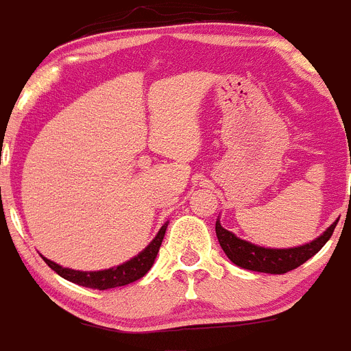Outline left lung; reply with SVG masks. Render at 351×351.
<instances>
[{
	"mask_svg": "<svg viewBox=\"0 0 351 351\" xmlns=\"http://www.w3.org/2000/svg\"><path fill=\"white\" fill-rule=\"evenodd\" d=\"M336 225L337 221L332 223L320 237L311 241L309 244L288 247V250H271V247L255 246L247 241L235 237L232 232L225 230L219 225V221H216V235H218L219 246L225 251V255L239 267L255 272H267V274H285V272L293 271L304 262H308L311 256H315L330 239Z\"/></svg>",
	"mask_w": 351,
	"mask_h": 351,
	"instance_id": "left-lung-1",
	"label": "left lung"
}]
</instances>
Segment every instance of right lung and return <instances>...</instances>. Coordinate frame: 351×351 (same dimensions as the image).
<instances>
[{"instance_id": "obj_1", "label": "right lung", "mask_w": 351, "mask_h": 351, "mask_svg": "<svg viewBox=\"0 0 351 351\" xmlns=\"http://www.w3.org/2000/svg\"><path fill=\"white\" fill-rule=\"evenodd\" d=\"M167 225L161 226L160 232H158L156 237L151 241L147 247H145L142 253H138L135 258L128 260L126 263H121L117 267L105 269V271H96V272H84V271H73V269L61 267L58 263H54L52 260H45L49 267L54 272L64 278V280L71 281V283H77L80 287L95 288V290H108V288L116 287H125V285L133 283V281L141 280L142 276L147 274V271L153 267L154 258H156L158 251H160L161 241H163V235H165Z\"/></svg>"}]
</instances>
